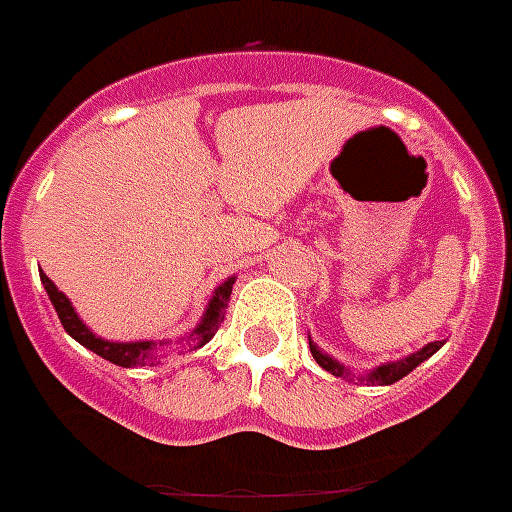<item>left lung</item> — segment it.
Wrapping results in <instances>:
<instances>
[{
    "mask_svg": "<svg viewBox=\"0 0 512 512\" xmlns=\"http://www.w3.org/2000/svg\"><path fill=\"white\" fill-rule=\"evenodd\" d=\"M307 341H310V351H312V359L318 361L320 366H323L325 372H330L333 377H343V379H359V382H366V384H395L400 382L402 377H408L410 372H413L415 366L423 364L425 359H431L433 354H436L438 348L443 346V341H433V343H425L420 351H415V354H408L402 356V359L397 361H384V364L374 366V369H369V372H359L354 374L351 369H348L346 364H341L338 359H333L330 354H325V351H320L318 343L312 341L310 336H307Z\"/></svg>",
    "mask_w": 512,
    "mask_h": 512,
    "instance_id": "left-lung-1",
    "label": "left lung"
}]
</instances>
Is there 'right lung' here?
I'll return each instance as SVG.
<instances>
[{
	"instance_id": "1",
	"label": "right lung",
	"mask_w": 512,
	"mask_h": 512,
	"mask_svg": "<svg viewBox=\"0 0 512 512\" xmlns=\"http://www.w3.org/2000/svg\"><path fill=\"white\" fill-rule=\"evenodd\" d=\"M40 282H43L45 292H48L53 307H56L58 320H61L63 330H66V333H69L74 341H79L81 346L89 348V351H94V354L102 356V359L112 361V364L125 366V369H133V366L161 364V359H164V354H161V346H166V343H171V341H107V338L92 333V328H89V325L84 323L79 315H76V310H74V305H71L69 297L63 295L61 289H58L51 279L45 277V274H40ZM233 284H235V277H228L223 284H217L215 292H212V297H210V302H207L205 312H202V320L194 325L189 333H184V336L176 341V346L194 351V348H202L207 341H212L215 330L220 328V323H223L225 310H228Z\"/></svg>"
}]
</instances>
